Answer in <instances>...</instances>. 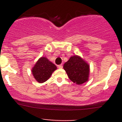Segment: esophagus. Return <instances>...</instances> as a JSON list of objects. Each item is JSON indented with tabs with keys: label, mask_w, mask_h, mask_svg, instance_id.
I'll return each mask as SVG.
<instances>
[{
	"label": "esophagus",
	"mask_w": 122,
	"mask_h": 122,
	"mask_svg": "<svg viewBox=\"0 0 122 122\" xmlns=\"http://www.w3.org/2000/svg\"><path fill=\"white\" fill-rule=\"evenodd\" d=\"M58 67L59 68H62V64L58 65Z\"/></svg>",
	"instance_id": "1"
}]
</instances>
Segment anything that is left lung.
I'll list each match as a JSON object with an SVG mask.
<instances>
[{
  "instance_id": "1",
  "label": "left lung",
  "mask_w": 122,
  "mask_h": 122,
  "mask_svg": "<svg viewBox=\"0 0 122 122\" xmlns=\"http://www.w3.org/2000/svg\"><path fill=\"white\" fill-rule=\"evenodd\" d=\"M63 68L73 83L81 84L88 81L90 67L79 56H71L64 64Z\"/></svg>"
}]
</instances>
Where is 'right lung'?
Segmentation results:
<instances>
[{
    "label": "right lung",
    "mask_w": 122,
    "mask_h": 122,
    "mask_svg": "<svg viewBox=\"0 0 122 122\" xmlns=\"http://www.w3.org/2000/svg\"><path fill=\"white\" fill-rule=\"evenodd\" d=\"M56 69V66L46 58L41 57L35 64L32 72L35 80L39 83H42L50 78Z\"/></svg>",
    "instance_id": "obj_1"
}]
</instances>
